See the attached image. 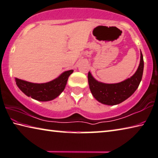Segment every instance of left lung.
I'll use <instances>...</instances> for the list:
<instances>
[{"label":"left lung","instance_id":"obj_1","mask_svg":"<svg viewBox=\"0 0 158 158\" xmlns=\"http://www.w3.org/2000/svg\"><path fill=\"white\" fill-rule=\"evenodd\" d=\"M143 58L141 52L140 63L132 76L118 83L108 84L99 82L88 73L90 91L95 99L103 104L113 106L122 103L131 96L138 88L143 71Z\"/></svg>","mask_w":158,"mask_h":158}]
</instances>
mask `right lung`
Wrapping results in <instances>:
<instances>
[{
	"label": "right lung",
	"mask_w": 158,
	"mask_h": 158,
	"mask_svg": "<svg viewBox=\"0 0 158 158\" xmlns=\"http://www.w3.org/2000/svg\"><path fill=\"white\" fill-rule=\"evenodd\" d=\"M73 70L64 71L53 81L45 83H33L15 77L17 87L27 97L39 101L48 102L55 99L64 91L70 75Z\"/></svg>",
	"instance_id": "obj_1"
}]
</instances>
